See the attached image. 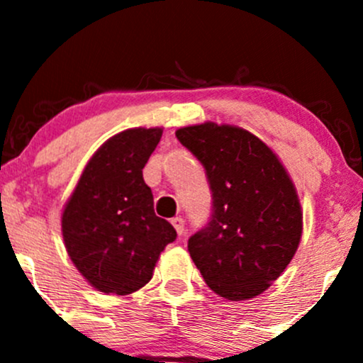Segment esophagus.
Wrapping results in <instances>:
<instances>
[{
  "label": "esophagus",
  "instance_id": "34e87169",
  "mask_svg": "<svg viewBox=\"0 0 363 363\" xmlns=\"http://www.w3.org/2000/svg\"><path fill=\"white\" fill-rule=\"evenodd\" d=\"M170 223L174 225V228H176V232L179 235L184 234V218H181V216H176V218L170 220Z\"/></svg>",
  "mask_w": 363,
  "mask_h": 363
}]
</instances>
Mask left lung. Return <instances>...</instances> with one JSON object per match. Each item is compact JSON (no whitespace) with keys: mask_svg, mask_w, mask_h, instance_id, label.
I'll return each instance as SVG.
<instances>
[{"mask_svg":"<svg viewBox=\"0 0 363 363\" xmlns=\"http://www.w3.org/2000/svg\"><path fill=\"white\" fill-rule=\"evenodd\" d=\"M210 182L211 216L189 237L196 268L220 297L247 301L268 289L297 251L302 210L273 150L242 128L203 123L176 131Z\"/></svg>","mask_w":363,"mask_h":363,"instance_id":"8db88e82","label":"left lung"}]
</instances>
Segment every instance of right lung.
<instances>
[{
    "label": "right lung",
    "mask_w": 363,
    "mask_h": 363,
    "mask_svg": "<svg viewBox=\"0 0 363 363\" xmlns=\"http://www.w3.org/2000/svg\"><path fill=\"white\" fill-rule=\"evenodd\" d=\"M162 128H133L102 145L74 187L61 216L66 251L94 289L128 295L152 280L176 228L153 211L143 167Z\"/></svg>",
    "instance_id": "obj_1"
}]
</instances>
